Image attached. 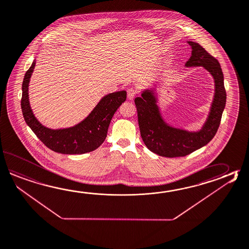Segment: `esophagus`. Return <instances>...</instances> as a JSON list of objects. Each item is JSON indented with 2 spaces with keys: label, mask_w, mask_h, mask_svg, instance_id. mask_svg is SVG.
<instances>
[{
  "label": "esophagus",
  "mask_w": 249,
  "mask_h": 249,
  "mask_svg": "<svg viewBox=\"0 0 249 249\" xmlns=\"http://www.w3.org/2000/svg\"><path fill=\"white\" fill-rule=\"evenodd\" d=\"M136 93H137V91H136L135 89H133V88L128 89L127 91V99H128V100H133L134 97L136 96Z\"/></svg>",
  "instance_id": "1"
}]
</instances>
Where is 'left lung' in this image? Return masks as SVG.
I'll return each mask as SVG.
<instances>
[{
  "label": "left lung",
  "instance_id": "1",
  "mask_svg": "<svg viewBox=\"0 0 249 249\" xmlns=\"http://www.w3.org/2000/svg\"><path fill=\"white\" fill-rule=\"evenodd\" d=\"M187 43L192 47V56L185 67L202 66L214 81L213 101L202 127L198 131H188L168 124L157 105L155 89H144L141 97L135 98L142 141L151 152L163 157H183L208 144L217 132L226 104L223 73L219 62L197 42Z\"/></svg>",
  "mask_w": 249,
  "mask_h": 249
}]
</instances>
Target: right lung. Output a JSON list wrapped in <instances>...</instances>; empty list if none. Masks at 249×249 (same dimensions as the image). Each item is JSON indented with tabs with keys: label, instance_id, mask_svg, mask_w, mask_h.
<instances>
[{
	"label": "right lung",
	"instance_id": "add662e5",
	"mask_svg": "<svg viewBox=\"0 0 249 249\" xmlns=\"http://www.w3.org/2000/svg\"><path fill=\"white\" fill-rule=\"evenodd\" d=\"M36 63L34 60L25 74L22 84L21 109L26 124L41 142L54 152L63 154H82L97 149L107 137L113 114L126 100L127 92H113L102 97L91 112L73 127L51 129L40 123L31 109L28 86Z\"/></svg>",
	"mask_w": 249,
	"mask_h": 249
}]
</instances>
